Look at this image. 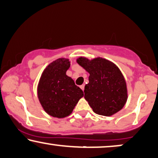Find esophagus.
<instances>
[{
  "label": "esophagus",
  "mask_w": 158,
  "mask_h": 158,
  "mask_svg": "<svg viewBox=\"0 0 158 158\" xmlns=\"http://www.w3.org/2000/svg\"><path fill=\"white\" fill-rule=\"evenodd\" d=\"M80 88H81V89H82L83 91H84V89H85V85H81V86H80Z\"/></svg>",
  "instance_id": "34e87169"
}]
</instances>
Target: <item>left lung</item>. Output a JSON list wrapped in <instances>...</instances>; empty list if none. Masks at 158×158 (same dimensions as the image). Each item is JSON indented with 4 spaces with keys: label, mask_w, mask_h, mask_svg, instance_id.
<instances>
[{
    "label": "left lung",
    "mask_w": 158,
    "mask_h": 158,
    "mask_svg": "<svg viewBox=\"0 0 158 158\" xmlns=\"http://www.w3.org/2000/svg\"><path fill=\"white\" fill-rule=\"evenodd\" d=\"M77 62L89 73L85 87V98L98 115L110 116L125 106L128 98L126 80L116 65L98 57L89 60L77 58Z\"/></svg>",
    "instance_id": "obj_1"
}]
</instances>
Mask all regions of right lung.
Segmentation results:
<instances>
[{
  "label": "right lung",
  "mask_w": 158,
  "mask_h": 158,
  "mask_svg": "<svg viewBox=\"0 0 158 158\" xmlns=\"http://www.w3.org/2000/svg\"><path fill=\"white\" fill-rule=\"evenodd\" d=\"M70 65L67 58H58L46 67L40 79L39 101L44 110L52 117L69 116L84 96L82 90L66 75Z\"/></svg>",
  "instance_id": "1"
}]
</instances>
